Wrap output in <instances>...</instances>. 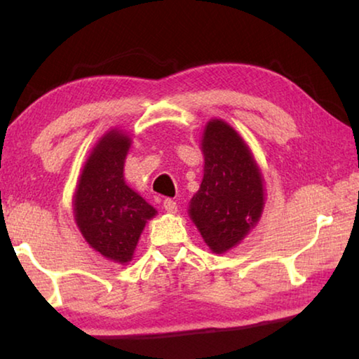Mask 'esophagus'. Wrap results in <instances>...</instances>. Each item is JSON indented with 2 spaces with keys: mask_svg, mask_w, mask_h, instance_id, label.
I'll use <instances>...</instances> for the list:
<instances>
[{
  "mask_svg": "<svg viewBox=\"0 0 359 359\" xmlns=\"http://www.w3.org/2000/svg\"><path fill=\"white\" fill-rule=\"evenodd\" d=\"M163 208H165L168 214H175V212H177V203H175L174 199H165Z\"/></svg>",
  "mask_w": 359,
  "mask_h": 359,
  "instance_id": "1",
  "label": "esophagus"
}]
</instances>
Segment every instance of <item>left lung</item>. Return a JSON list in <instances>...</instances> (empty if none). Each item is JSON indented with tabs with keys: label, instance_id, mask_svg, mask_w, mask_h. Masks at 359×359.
Here are the masks:
<instances>
[{
	"label": "left lung",
	"instance_id": "obj_1",
	"mask_svg": "<svg viewBox=\"0 0 359 359\" xmlns=\"http://www.w3.org/2000/svg\"><path fill=\"white\" fill-rule=\"evenodd\" d=\"M204 175L188 208L214 253H224L257 226L264 209V179L250 147L233 126L212 118L201 137Z\"/></svg>",
	"mask_w": 359,
	"mask_h": 359
}]
</instances>
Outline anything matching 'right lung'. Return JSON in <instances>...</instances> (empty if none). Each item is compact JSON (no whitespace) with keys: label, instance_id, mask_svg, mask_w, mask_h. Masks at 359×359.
Listing matches in <instances>:
<instances>
[{"label":"right lung","instance_id":"1","mask_svg":"<svg viewBox=\"0 0 359 359\" xmlns=\"http://www.w3.org/2000/svg\"><path fill=\"white\" fill-rule=\"evenodd\" d=\"M126 131L114 128L100 137L85 161L72 196V210L87 244L114 263L128 264L145 223L156 215L126 185L123 166L131 147Z\"/></svg>","mask_w":359,"mask_h":359}]
</instances>
